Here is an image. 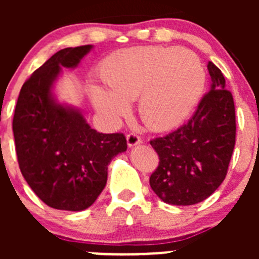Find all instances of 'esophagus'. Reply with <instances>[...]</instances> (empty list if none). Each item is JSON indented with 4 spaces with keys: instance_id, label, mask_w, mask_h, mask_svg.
Here are the masks:
<instances>
[{
    "instance_id": "obj_1",
    "label": "esophagus",
    "mask_w": 259,
    "mask_h": 259,
    "mask_svg": "<svg viewBox=\"0 0 259 259\" xmlns=\"http://www.w3.org/2000/svg\"><path fill=\"white\" fill-rule=\"evenodd\" d=\"M126 142H127V145H129L130 148H133V146L135 145H139L140 143H142V139H140L135 133H130V134H127L126 137Z\"/></svg>"
}]
</instances>
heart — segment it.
I'll list each match as a JSON object with an SVG mask.
<instances>
[{"label": "heart", "instance_id": "1", "mask_svg": "<svg viewBox=\"0 0 259 259\" xmlns=\"http://www.w3.org/2000/svg\"><path fill=\"white\" fill-rule=\"evenodd\" d=\"M110 89L90 85V96L100 113L117 120L129 113V101L139 98V114L154 130L182 125L199 103L205 70L188 49L133 48L115 52L103 66Z\"/></svg>", "mask_w": 259, "mask_h": 259}]
</instances>
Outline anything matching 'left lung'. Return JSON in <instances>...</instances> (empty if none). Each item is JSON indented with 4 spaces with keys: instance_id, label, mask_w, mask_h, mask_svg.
Returning <instances> with one entry per match:
<instances>
[{
    "instance_id": "8db88e82",
    "label": "left lung",
    "mask_w": 259,
    "mask_h": 259,
    "mask_svg": "<svg viewBox=\"0 0 259 259\" xmlns=\"http://www.w3.org/2000/svg\"><path fill=\"white\" fill-rule=\"evenodd\" d=\"M210 89L197 111L178 130L150 142L159 165L150 176L153 192L164 203L193 205L218 189L236 144V110L221 70L208 62Z\"/></svg>"
}]
</instances>
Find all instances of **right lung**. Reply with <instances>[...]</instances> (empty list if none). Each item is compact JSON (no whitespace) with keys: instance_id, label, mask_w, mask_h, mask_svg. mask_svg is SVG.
<instances>
[{"instance_id":"obj_1","label":"right lung","mask_w":259,"mask_h":259,"mask_svg":"<svg viewBox=\"0 0 259 259\" xmlns=\"http://www.w3.org/2000/svg\"><path fill=\"white\" fill-rule=\"evenodd\" d=\"M93 45L60 50L22 85L14 130L21 173L49 207L80 211L94 204L108 180V166L126 151L124 134L98 133L80 109L60 103L55 83L62 67L75 69Z\"/></svg>"}]
</instances>
